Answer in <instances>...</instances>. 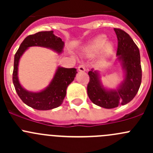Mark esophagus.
<instances>
[{
	"label": "esophagus",
	"instance_id": "34e87169",
	"mask_svg": "<svg viewBox=\"0 0 153 153\" xmlns=\"http://www.w3.org/2000/svg\"><path fill=\"white\" fill-rule=\"evenodd\" d=\"M78 70H79L80 72H85L86 68L84 65H80L79 67H78Z\"/></svg>",
	"mask_w": 153,
	"mask_h": 153
}]
</instances>
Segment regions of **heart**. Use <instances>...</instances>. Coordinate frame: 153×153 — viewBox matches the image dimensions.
<instances>
[{"instance_id":"b5f03b06","label":"heart","mask_w":153,"mask_h":153,"mask_svg":"<svg viewBox=\"0 0 153 153\" xmlns=\"http://www.w3.org/2000/svg\"><path fill=\"white\" fill-rule=\"evenodd\" d=\"M107 37L105 35H100L89 41L84 48V52L87 55H94L101 51L102 58H106L113 52L114 44L107 41Z\"/></svg>"}]
</instances>
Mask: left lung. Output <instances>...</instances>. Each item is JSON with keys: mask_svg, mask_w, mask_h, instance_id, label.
Segmentation results:
<instances>
[{"mask_svg": "<svg viewBox=\"0 0 153 153\" xmlns=\"http://www.w3.org/2000/svg\"><path fill=\"white\" fill-rule=\"evenodd\" d=\"M114 30L118 38L116 61L124 72V80L116 89H109L103 84L98 71L92 69L88 72V96L95 105L106 109L125 105L132 101L139 89L142 77L138 47L124 31L116 28Z\"/></svg>", "mask_w": 153, "mask_h": 153, "instance_id": "1", "label": "left lung"}]
</instances>
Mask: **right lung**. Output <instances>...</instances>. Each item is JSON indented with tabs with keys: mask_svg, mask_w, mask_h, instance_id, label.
<instances>
[{
	"mask_svg": "<svg viewBox=\"0 0 153 153\" xmlns=\"http://www.w3.org/2000/svg\"><path fill=\"white\" fill-rule=\"evenodd\" d=\"M31 47L50 49L58 54L64 51V42L54 35L53 31L39 32L27 36L15 55L12 81L15 90L23 102L38 110H49L62 104L67 94V86L74 81L77 74L75 68L58 67L52 81L47 87L39 92L28 91L21 84L18 78V65L21 56Z\"/></svg>",
	"mask_w": 153,
	"mask_h": 153,
	"instance_id": "right-lung-1",
	"label": "right lung"
}]
</instances>
